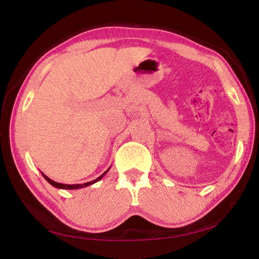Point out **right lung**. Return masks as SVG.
<instances>
[{
    "instance_id": "add662e5",
    "label": "right lung",
    "mask_w": 259,
    "mask_h": 259,
    "mask_svg": "<svg viewBox=\"0 0 259 259\" xmlns=\"http://www.w3.org/2000/svg\"><path fill=\"white\" fill-rule=\"evenodd\" d=\"M109 169H107L106 171H105L103 175H100V176L97 178V179H95V181H93V182H89V183H84V184H74V185H68V184H61V183H57V182H55V181H52V179H50L49 177H47L45 174H42L43 175V177L46 178V181L48 182V183H50L52 186H55V187H57V188H63V190H77V188H83V187H87V186H89V185H93V184H95V183H97L98 181H100V179H102L105 175H106V172L108 171Z\"/></svg>"
}]
</instances>
